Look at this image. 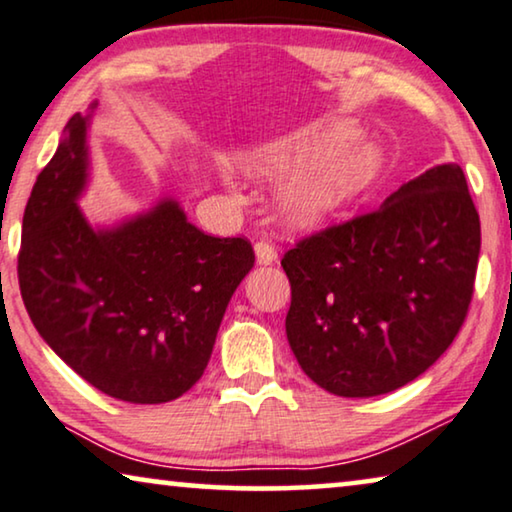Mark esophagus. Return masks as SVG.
Listing matches in <instances>:
<instances>
[{
	"label": "esophagus",
	"instance_id": "esophagus-1",
	"mask_svg": "<svg viewBox=\"0 0 512 512\" xmlns=\"http://www.w3.org/2000/svg\"><path fill=\"white\" fill-rule=\"evenodd\" d=\"M255 255H257L259 264H271V262H276V259H278L276 246H273L269 239H259L255 243Z\"/></svg>",
	"mask_w": 512,
	"mask_h": 512
}]
</instances>
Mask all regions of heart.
<instances>
[{"instance_id": "b5f03b06", "label": "heart", "mask_w": 512, "mask_h": 512, "mask_svg": "<svg viewBox=\"0 0 512 512\" xmlns=\"http://www.w3.org/2000/svg\"><path fill=\"white\" fill-rule=\"evenodd\" d=\"M356 135L352 121H329L253 151L241 167L250 177L280 179L301 166L282 190L280 209L289 225L312 227L361 195L381 170V151Z\"/></svg>"}]
</instances>
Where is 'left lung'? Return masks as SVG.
<instances>
[{
    "instance_id": "1",
    "label": "left lung",
    "mask_w": 512,
    "mask_h": 512,
    "mask_svg": "<svg viewBox=\"0 0 512 512\" xmlns=\"http://www.w3.org/2000/svg\"><path fill=\"white\" fill-rule=\"evenodd\" d=\"M480 218L460 165H437L379 209L282 257L285 329L301 370L342 398L391 393L430 368L467 319Z\"/></svg>"
}]
</instances>
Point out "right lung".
Segmentation results:
<instances>
[{
  "label": "right lung",
  "instance_id": "obj_1",
  "mask_svg": "<svg viewBox=\"0 0 512 512\" xmlns=\"http://www.w3.org/2000/svg\"><path fill=\"white\" fill-rule=\"evenodd\" d=\"M87 121L73 114L27 200L22 301L52 352L101 393L177 400L204 375L227 303L255 264L253 246L204 234L172 200L94 230L78 207Z\"/></svg>",
  "mask_w": 512,
  "mask_h": 512
}]
</instances>
